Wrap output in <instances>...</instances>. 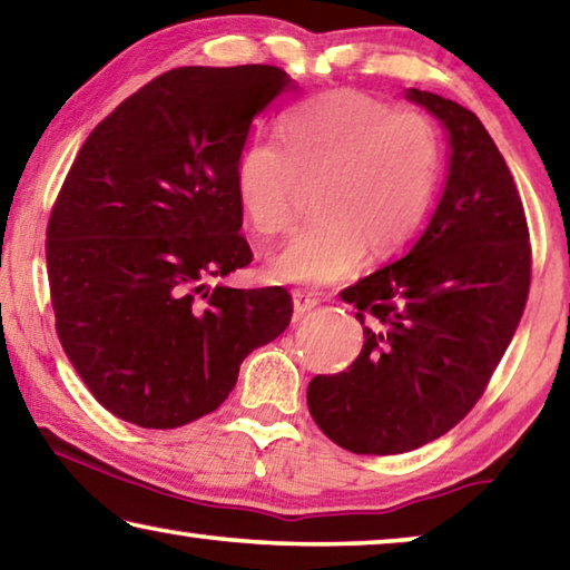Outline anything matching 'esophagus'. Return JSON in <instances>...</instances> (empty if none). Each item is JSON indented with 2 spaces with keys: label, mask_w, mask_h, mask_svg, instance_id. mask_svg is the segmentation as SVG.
Masks as SVG:
<instances>
[{
  "label": "esophagus",
  "mask_w": 570,
  "mask_h": 570,
  "mask_svg": "<svg viewBox=\"0 0 570 570\" xmlns=\"http://www.w3.org/2000/svg\"><path fill=\"white\" fill-rule=\"evenodd\" d=\"M315 305H318V297H315V295L303 293V291H293V311H295V315L308 313L311 308H315Z\"/></svg>",
  "instance_id": "esophagus-1"
}]
</instances>
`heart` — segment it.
<instances>
[{"instance_id":"b5f03b06","label":"heart","mask_w":570,"mask_h":570,"mask_svg":"<svg viewBox=\"0 0 570 570\" xmlns=\"http://www.w3.org/2000/svg\"><path fill=\"white\" fill-rule=\"evenodd\" d=\"M279 142L252 139L234 165V198L249 229L285 232L303 188L318 216L267 259L277 283L328 285L366 257L413 239L441 178V139L415 109H392L370 94L315 96L279 121Z\"/></svg>"}]
</instances>
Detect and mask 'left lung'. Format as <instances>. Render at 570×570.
I'll list each match as a JSON object with an SVG mask.
<instances>
[{
	"label": "left lung",
	"mask_w": 570,
	"mask_h": 570,
	"mask_svg": "<svg viewBox=\"0 0 570 570\" xmlns=\"http://www.w3.org/2000/svg\"><path fill=\"white\" fill-rule=\"evenodd\" d=\"M449 135V178L425 232L392 265L341 297L364 346L352 366L308 384V410L352 453L415 451L461 423L484 395L530 293L524 208L474 111L407 89Z\"/></svg>",
	"instance_id": "obj_1"
}]
</instances>
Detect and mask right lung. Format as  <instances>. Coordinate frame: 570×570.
<instances>
[{"label": "right lung", "instance_id": "1", "mask_svg": "<svg viewBox=\"0 0 570 570\" xmlns=\"http://www.w3.org/2000/svg\"><path fill=\"white\" fill-rule=\"evenodd\" d=\"M295 89L275 66L153 78L86 137L48 222L56 331L91 395L168 431L222 405L293 315L283 287L208 285L247 267L234 165L252 119Z\"/></svg>", "mask_w": 570, "mask_h": 570}]
</instances>
